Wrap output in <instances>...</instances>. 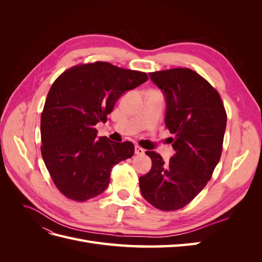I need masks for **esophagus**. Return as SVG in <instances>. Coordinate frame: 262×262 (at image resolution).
Returning <instances> with one entry per match:
<instances>
[{
    "label": "esophagus",
    "mask_w": 262,
    "mask_h": 262,
    "mask_svg": "<svg viewBox=\"0 0 262 262\" xmlns=\"http://www.w3.org/2000/svg\"><path fill=\"white\" fill-rule=\"evenodd\" d=\"M144 152H145V150H144L143 148H142V147L136 146V154H137V155H143Z\"/></svg>",
    "instance_id": "34e87169"
}]
</instances>
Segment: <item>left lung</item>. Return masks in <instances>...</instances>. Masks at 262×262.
<instances>
[{"label": "left lung", "instance_id": "obj_1", "mask_svg": "<svg viewBox=\"0 0 262 262\" xmlns=\"http://www.w3.org/2000/svg\"><path fill=\"white\" fill-rule=\"evenodd\" d=\"M149 76L166 97L165 124L176 153L165 163L160 154L146 150L152 168L139 178L140 190L156 209L176 211L211 179L223 149L227 116L219 92L191 69L157 71Z\"/></svg>", "mask_w": 262, "mask_h": 262}]
</instances>
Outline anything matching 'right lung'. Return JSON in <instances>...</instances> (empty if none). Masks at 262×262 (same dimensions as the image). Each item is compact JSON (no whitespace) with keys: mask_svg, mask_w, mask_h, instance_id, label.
<instances>
[{"mask_svg":"<svg viewBox=\"0 0 262 262\" xmlns=\"http://www.w3.org/2000/svg\"><path fill=\"white\" fill-rule=\"evenodd\" d=\"M148 80L145 72L108 62L77 64L53 82L40 120L41 155L53 184L71 200L87 201L108 187L112 168L134 154L132 142L97 139L117 99Z\"/></svg>","mask_w":262,"mask_h":262,"instance_id":"1","label":"right lung"}]
</instances>
